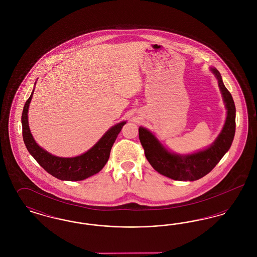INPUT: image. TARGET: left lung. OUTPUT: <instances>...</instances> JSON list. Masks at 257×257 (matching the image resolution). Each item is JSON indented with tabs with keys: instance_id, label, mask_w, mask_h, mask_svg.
<instances>
[{
	"instance_id": "1",
	"label": "left lung",
	"mask_w": 257,
	"mask_h": 257,
	"mask_svg": "<svg viewBox=\"0 0 257 257\" xmlns=\"http://www.w3.org/2000/svg\"><path fill=\"white\" fill-rule=\"evenodd\" d=\"M218 79L220 91L227 110V116L215 143L207 149L195 154L181 156L170 153L158 140L146 128H139V138L144 147L146 157L155 171L179 181H195L212 171L231 147L235 135V104L232 96L224 86L220 72L211 68Z\"/></svg>"
}]
</instances>
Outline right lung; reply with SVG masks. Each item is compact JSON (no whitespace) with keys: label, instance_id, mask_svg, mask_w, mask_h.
<instances>
[{"label":"right lung","instance_id":"obj_1","mask_svg":"<svg viewBox=\"0 0 257 257\" xmlns=\"http://www.w3.org/2000/svg\"><path fill=\"white\" fill-rule=\"evenodd\" d=\"M33 94L34 90L25 103L21 121L25 146L37 163L54 177L66 181L84 180L101 171L108 162L111 147L126 122L123 121L112 126L94 147L81 156L74 158L57 157L38 147L31 134L28 122V110Z\"/></svg>","mask_w":257,"mask_h":257}]
</instances>
